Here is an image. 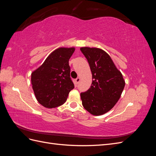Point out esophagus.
<instances>
[{"instance_id": "34e87169", "label": "esophagus", "mask_w": 156, "mask_h": 156, "mask_svg": "<svg viewBox=\"0 0 156 156\" xmlns=\"http://www.w3.org/2000/svg\"><path fill=\"white\" fill-rule=\"evenodd\" d=\"M80 81H81V79H80L79 77H77L76 79H75V83H76V84H78L80 82Z\"/></svg>"}]
</instances>
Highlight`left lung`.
I'll return each instance as SVG.
<instances>
[{"mask_svg": "<svg viewBox=\"0 0 156 156\" xmlns=\"http://www.w3.org/2000/svg\"><path fill=\"white\" fill-rule=\"evenodd\" d=\"M87 58L92 75V84L81 93L83 107L94 116L109 111L120 99L125 81L111 56L100 48H80Z\"/></svg>", "mask_w": 156, "mask_h": 156, "instance_id": "left-lung-1", "label": "left lung"}]
</instances>
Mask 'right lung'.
<instances>
[{
	"instance_id": "right-lung-1",
	"label": "right lung",
	"mask_w": 156,
	"mask_h": 156,
	"mask_svg": "<svg viewBox=\"0 0 156 156\" xmlns=\"http://www.w3.org/2000/svg\"><path fill=\"white\" fill-rule=\"evenodd\" d=\"M75 48H60L47 57L31 74V83L37 101L51 108L63 105L74 88L70 78L69 59Z\"/></svg>"
}]
</instances>
